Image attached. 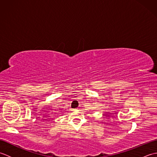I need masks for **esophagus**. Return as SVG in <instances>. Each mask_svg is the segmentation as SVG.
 Returning <instances> with one entry per match:
<instances>
[{
	"label": "esophagus",
	"instance_id": "esophagus-1",
	"mask_svg": "<svg viewBox=\"0 0 157 157\" xmlns=\"http://www.w3.org/2000/svg\"><path fill=\"white\" fill-rule=\"evenodd\" d=\"M75 110H76V109H72L71 111H75Z\"/></svg>",
	"mask_w": 157,
	"mask_h": 157
}]
</instances>
